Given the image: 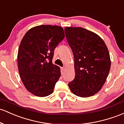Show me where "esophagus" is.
<instances>
[{
	"label": "esophagus",
	"mask_w": 124,
	"mask_h": 124,
	"mask_svg": "<svg viewBox=\"0 0 124 124\" xmlns=\"http://www.w3.org/2000/svg\"><path fill=\"white\" fill-rule=\"evenodd\" d=\"M63 72H64V68H61V73L63 74Z\"/></svg>",
	"instance_id": "obj_1"
}]
</instances>
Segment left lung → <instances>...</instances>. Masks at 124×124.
Wrapping results in <instances>:
<instances>
[{
	"label": "left lung",
	"mask_w": 124,
	"mask_h": 124,
	"mask_svg": "<svg viewBox=\"0 0 124 124\" xmlns=\"http://www.w3.org/2000/svg\"><path fill=\"white\" fill-rule=\"evenodd\" d=\"M65 35L74 56L75 77L68 86L73 94L82 98L101 90L111 68L108 49L103 39L81 27H66Z\"/></svg>",
	"instance_id": "left-lung-1"
}]
</instances>
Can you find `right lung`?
I'll list each match as a JSON object with an SVG mask.
<instances>
[{"label":"right lung","mask_w":124,"mask_h":124,"mask_svg":"<svg viewBox=\"0 0 124 124\" xmlns=\"http://www.w3.org/2000/svg\"><path fill=\"white\" fill-rule=\"evenodd\" d=\"M63 29L45 24L30 29L20 42L17 54L20 77L24 87L35 96L54 92L61 69L52 63L54 49L64 39Z\"/></svg>","instance_id":"obj_1"}]
</instances>
